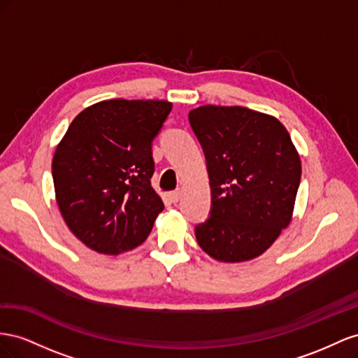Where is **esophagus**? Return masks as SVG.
<instances>
[{"label":"esophagus","instance_id":"1","mask_svg":"<svg viewBox=\"0 0 358 358\" xmlns=\"http://www.w3.org/2000/svg\"><path fill=\"white\" fill-rule=\"evenodd\" d=\"M180 198H181V193L180 192H171L169 193V199H171V202H178L180 201Z\"/></svg>","mask_w":358,"mask_h":358}]
</instances>
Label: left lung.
Wrapping results in <instances>:
<instances>
[{
	"mask_svg": "<svg viewBox=\"0 0 358 358\" xmlns=\"http://www.w3.org/2000/svg\"><path fill=\"white\" fill-rule=\"evenodd\" d=\"M189 121L206 152L213 202L195 229L198 244L222 262L261 257L291 223L301 178L288 130L243 106L203 105Z\"/></svg>",
	"mask_w": 358,
	"mask_h": 358,
	"instance_id": "1",
	"label": "left lung"
}]
</instances>
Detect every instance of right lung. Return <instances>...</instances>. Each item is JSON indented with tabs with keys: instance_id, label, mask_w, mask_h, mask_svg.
I'll return each instance as SVG.
<instances>
[{
	"instance_id": "1",
	"label": "right lung",
	"mask_w": 358,
	"mask_h": 358,
	"mask_svg": "<svg viewBox=\"0 0 358 358\" xmlns=\"http://www.w3.org/2000/svg\"><path fill=\"white\" fill-rule=\"evenodd\" d=\"M168 100H101L70 122L52 159L55 199L69 229L91 250L120 255L144 243L162 198L151 186V142Z\"/></svg>"
}]
</instances>
